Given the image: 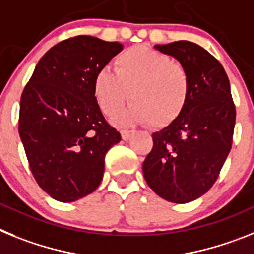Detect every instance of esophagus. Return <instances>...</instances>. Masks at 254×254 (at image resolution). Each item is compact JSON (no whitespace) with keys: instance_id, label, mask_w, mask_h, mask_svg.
<instances>
[{"instance_id":"obj_1","label":"esophagus","mask_w":254,"mask_h":254,"mask_svg":"<svg viewBox=\"0 0 254 254\" xmlns=\"http://www.w3.org/2000/svg\"><path fill=\"white\" fill-rule=\"evenodd\" d=\"M134 133H135L134 130H121V138L124 140H127L131 138V135H133Z\"/></svg>"}]
</instances>
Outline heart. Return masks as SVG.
<instances>
[{
    "label": "heart",
    "mask_w": 254,
    "mask_h": 254,
    "mask_svg": "<svg viewBox=\"0 0 254 254\" xmlns=\"http://www.w3.org/2000/svg\"><path fill=\"white\" fill-rule=\"evenodd\" d=\"M115 71L101 67L92 92L106 116L118 115L131 98L133 105L115 119L120 125L147 123L165 127L180 118L188 103V72L173 57L145 46L127 48L115 57Z\"/></svg>",
    "instance_id": "b5f03b06"
}]
</instances>
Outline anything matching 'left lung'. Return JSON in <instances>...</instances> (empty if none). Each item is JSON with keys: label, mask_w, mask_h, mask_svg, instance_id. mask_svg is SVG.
Wrapping results in <instances>:
<instances>
[{"label": "left lung", "mask_w": 254, "mask_h": 254, "mask_svg": "<svg viewBox=\"0 0 254 254\" xmlns=\"http://www.w3.org/2000/svg\"><path fill=\"white\" fill-rule=\"evenodd\" d=\"M188 72L190 93L180 118L152 134L143 162L149 188L173 203H188L209 190L233 144L235 106L221 64L193 42L156 45Z\"/></svg>", "instance_id": "left-lung-1"}]
</instances>
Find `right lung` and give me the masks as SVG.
Wrapping results in <instances>:
<instances>
[{
    "instance_id": "1",
    "label": "right lung",
    "mask_w": 254,
    "mask_h": 254,
    "mask_svg": "<svg viewBox=\"0 0 254 254\" xmlns=\"http://www.w3.org/2000/svg\"><path fill=\"white\" fill-rule=\"evenodd\" d=\"M119 42L78 35L43 55L20 100L19 134L33 176L54 199L74 202L98 188L105 156L121 140L97 106L94 74Z\"/></svg>"
}]
</instances>
